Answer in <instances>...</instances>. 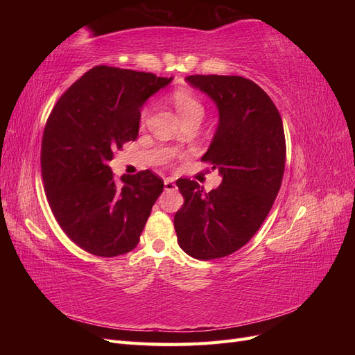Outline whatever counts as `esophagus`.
I'll return each instance as SVG.
<instances>
[{
    "mask_svg": "<svg viewBox=\"0 0 355 355\" xmlns=\"http://www.w3.org/2000/svg\"><path fill=\"white\" fill-rule=\"evenodd\" d=\"M164 188H166V191H173V189H176L175 180L171 179V178H167V179L164 180Z\"/></svg>",
    "mask_w": 355,
    "mask_h": 355,
    "instance_id": "34e87169",
    "label": "esophagus"
}]
</instances>
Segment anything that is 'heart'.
<instances>
[{
    "label": "heart",
    "mask_w": 355,
    "mask_h": 355,
    "mask_svg": "<svg viewBox=\"0 0 355 355\" xmlns=\"http://www.w3.org/2000/svg\"><path fill=\"white\" fill-rule=\"evenodd\" d=\"M171 102H173L179 116L182 118V121L189 120L192 116H202L204 114L201 102L188 90H184V89L176 90L173 94H171ZM146 118H148V108H144L141 112V121L145 123Z\"/></svg>",
    "instance_id": "obj_1"
}]
</instances>
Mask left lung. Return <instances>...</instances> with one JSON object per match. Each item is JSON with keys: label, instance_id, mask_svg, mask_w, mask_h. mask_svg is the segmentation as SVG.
<instances>
[{"label": "left lung", "instance_id": "1", "mask_svg": "<svg viewBox=\"0 0 355 355\" xmlns=\"http://www.w3.org/2000/svg\"><path fill=\"white\" fill-rule=\"evenodd\" d=\"M216 103L219 124L204 163L218 168L222 184L210 192L178 179L184 206L175 214L180 249L202 261L228 256L261 228L280 191L286 139L282 115L259 85L237 75L185 78Z\"/></svg>", "mask_w": 355, "mask_h": 355}]
</instances>
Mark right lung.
I'll use <instances>...</instances> for the list:
<instances>
[{"instance_id":"add662e5","label":"right lung","mask_w":355,"mask_h":355,"mask_svg":"<svg viewBox=\"0 0 355 355\" xmlns=\"http://www.w3.org/2000/svg\"><path fill=\"white\" fill-rule=\"evenodd\" d=\"M173 78L94 67L60 96L41 142V173L59 227L83 250L114 257L133 250L164 182L151 170L116 180L108 161L136 141L149 96Z\"/></svg>"}]
</instances>
